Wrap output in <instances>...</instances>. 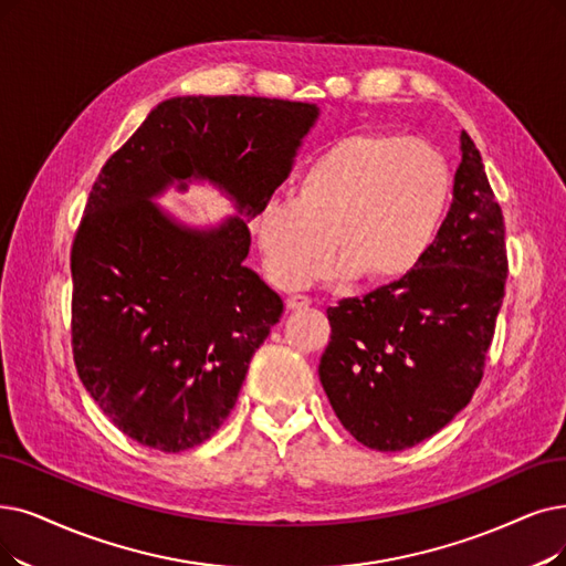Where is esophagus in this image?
Listing matches in <instances>:
<instances>
[{"mask_svg":"<svg viewBox=\"0 0 566 566\" xmlns=\"http://www.w3.org/2000/svg\"><path fill=\"white\" fill-rule=\"evenodd\" d=\"M285 306H287V311H302V308L311 306V300L306 295H290L285 300Z\"/></svg>","mask_w":566,"mask_h":566,"instance_id":"1","label":"esophagus"}]
</instances>
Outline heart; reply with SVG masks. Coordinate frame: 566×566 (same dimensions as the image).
Listing matches in <instances>:
<instances>
[{
	"mask_svg": "<svg viewBox=\"0 0 566 566\" xmlns=\"http://www.w3.org/2000/svg\"><path fill=\"white\" fill-rule=\"evenodd\" d=\"M450 169L427 142L359 132L327 146L300 171L292 199H271L253 220L269 279L283 290L318 281L371 285L406 279L443 218Z\"/></svg>",
	"mask_w": 566,
	"mask_h": 566,
	"instance_id": "1",
	"label": "heart"
}]
</instances>
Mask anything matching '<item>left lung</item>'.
<instances>
[{
  "label": "left lung",
  "instance_id": "1",
  "mask_svg": "<svg viewBox=\"0 0 566 566\" xmlns=\"http://www.w3.org/2000/svg\"><path fill=\"white\" fill-rule=\"evenodd\" d=\"M453 205L409 276L327 308L321 382L367 448H411L476 392L509 274L504 216L476 144L460 134Z\"/></svg>",
  "mask_w": 566,
  "mask_h": 566
}]
</instances>
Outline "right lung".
<instances>
[{"instance_id":"1","label":"right lung","mask_w":566,"mask_h":566,"mask_svg":"<svg viewBox=\"0 0 566 566\" xmlns=\"http://www.w3.org/2000/svg\"><path fill=\"white\" fill-rule=\"evenodd\" d=\"M315 118L304 102L174 97L102 167L72 245V348L85 390L129 439L163 453L211 439L283 313L243 266V218L192 230L150 197L205 178L253 218Z\"/></svg>"}]
</instances>
